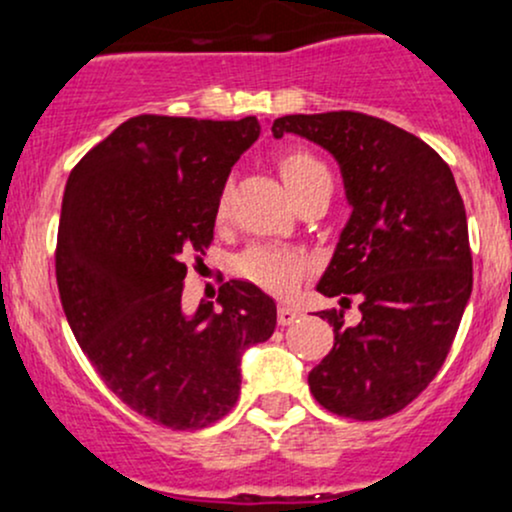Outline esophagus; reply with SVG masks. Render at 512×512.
Returning a JSON list of instances; mask_svg holds the SVG:
<instances>
[{"instance_id": "34e87169", "label": "esophagus", "mask_w": 512, "mask_h": 512, "mask_svg": "<svg viewBox=\"0 0 512 512\" xmlns=\"http://www.w3.org/2000/svg\"><path fill=\"white\" fill-rule=\"evenodd\" d=\"M299 316H301L299 308L289 306V303H282V306H279V325H291Z\"/></svg>"}]
</instances>
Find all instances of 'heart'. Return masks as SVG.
Listing matches in <instances>:
<instances>
[{
    "label": "heart",
    "mask_w": 512,
    "mask_h": 512,
    "mask_svg": "<svg viewBox=\"0 0 512 512\" xmlns=\"http://www.w3.org/2000/svg\"><path fill=\"white\" fill-rule=\"evenodd\" d=\"M279 172H282V179L286 187H289L291 196H299L313 179L328 174L316 157L303 153V150H291V153L282 155V160H279ZM216 211L218 218L226 216L228 189H223L221 196H218ZM308 269H311L308 257L299 250H286V247L257 245L240 257V272H243L250 282L272 291V294H289V291L296 289V284L306 277Z\"/></svg>",
    "instance_id": "b5f03b06"
}]
</instances>
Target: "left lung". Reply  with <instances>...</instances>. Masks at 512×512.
Here are the masks:
<instances>
[{
	"instance_id": "obj_1",
	"label": "left lung",
	"mask_w": 512,
	"mask_h": 512,
	"mask_svg": "<svg viewBox=\"0 0 512 512\" xmlns=\"http://www.w3.org/2000/svg\"><path fill=\"white\" fill-rule=\"evenodd\" d=\"M338 160L352 213L316 289L359 299L362 318L323 311L335 345L308 374L316 401L352 420L398 413L435 379L471 296V250L454 174L428 143L357 111L272 123Z\"/></svg>"
}]
</instances>
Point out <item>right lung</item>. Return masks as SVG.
Listing matches in <instances>:
<instances>
[{
  "label": "right lung",
  "mask_w": 512,
  "mask_h": 512,
  "mask_svg": "<svg viewBox=\"0 0 512 512\" xmlns=\"http://www.w3.org/2000/svg\"><path fill=\"white\" fill-rule=\"evenodd\" d=\"M260 121L136 116L77 162L63 194L55 277L75 340L128 408L174 430L216 423L240 359L272 338L277 303L230 279L221 311L182 306L189 252L213 240L218 196Z\"/></svg>",
  "instance_id": "obj_1"
}]
</instances>
